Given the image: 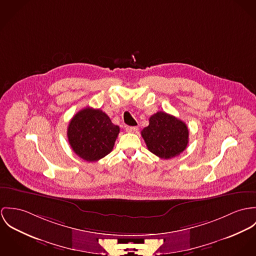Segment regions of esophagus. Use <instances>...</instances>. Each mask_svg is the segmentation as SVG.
<instances>
[{"label":"esophagus","mask_w":256,"mask_h":256,"mask_svg":"<svg viewBox=\"0 0 256 256\" xmlns=\"http://www.w3.org/2000/svg\"><path fill=\"white\" fill-rule=\"evenodd\" d=\"M126 130L128 132L134 134V132H138V126H126Z\"/></svg>","instance_id":"obj_1"}]
</instances>
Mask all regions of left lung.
I'll return each instance as SVG.
<instances>
[{
	"instance_id": "left-lung-1",
	"label": "left lung",
	"mask_w": 256,
	"mask_h": 256,
	"mask_svg": "<svg viewBox=\"0 0 256 256\" xmlns=\"http://www.w3.org/2000/svg\"><path fill=\"white\" fill-rule=\"evenodd\" d=\"M142 136L148 150L162 159L180 155L188 143L186 124L165 112L151 116L149 126L142 130Z\"/></svg>"
}]
</instances>
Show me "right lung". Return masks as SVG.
<instances>
[{"mask_svg": "<svg viewBox=\"0 0 256 256\" xmlns=\"http://www.w3.org/2000/svg\"><path fill=\"white\" fill-rule=\"evenodd\" d=\"M120 128L100 109L86 107L74 116L68 128V140L74 152L87 162L108 155L114 147Z\"/></svg>", "mask_w": 256, "mask_h": 256, "instance_id": "right-lung-1", "label": "right lung"}]
</instances>
